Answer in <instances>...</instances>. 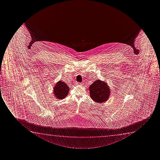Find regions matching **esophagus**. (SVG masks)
<instances>
[{"label":"esophagus","mask_w":160,"mask_h":160,"mask_svg":"<svg viewBox=\"0 0 160 160\" xmlns=\"http://www.w3.org/2000/svg\"><path fill=\"white\" fill-rule=\"evenodd\" d=\"M76 84H77V85H81V83L77 82L76 83Z\"/></svg>","instance_id":"1"}]
</instances>
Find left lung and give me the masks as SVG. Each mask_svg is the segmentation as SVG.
<instances>
[{
	"label": "left lung",
	"mask_w": 160,
	"mask_h": 160,
	"mask_svg": "<svg viewBox=\"0 0 160 160\" xmlns=\"http://www.w3.org/2000/svg\"><path fill=\"white\" fill-rule=\"evenodd\" d=\"M90 98L98 103H103L107 101L110 95V88L104 82L98 80L89 87Z\"/></svg>",
	"instance_id": "obj_1"
}]
</instances>
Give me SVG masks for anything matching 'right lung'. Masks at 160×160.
<instances>
[{"label": "right lung", "instance_id": "add662e5", "mask_svg": "<svg viewBox=\"0 0 160 160\" xmlns=\"http://www.w3.org/2000/svg\"><path fill=\"white\" fill-rule=\"evenodd\" d=\"M69 87L64 82L59 81L53 88V93L58 99H63L68 95Z\"/></svg>", "mask_w": 160, "mask_h": 160}]
</instances>
